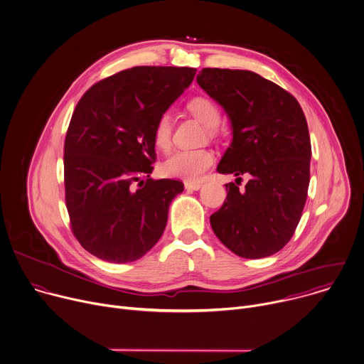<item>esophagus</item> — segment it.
I'll return each mask as SVG.
<instances>
[{"instance_id":"34e87169","label":"esophagus","mask_w":364,"mask_h":364,"mask_svg":"<svg viewBox=\"0 0 364 364\" xmlns=\"http://www.w3.org/2000/svg\"><path fill=\"white\" fill-rule=\"evenodd\" d=\"M200 188H202V183H200V182H189V181L185 182V189H189V191H199Z\"/></svg>"}]
</instances>
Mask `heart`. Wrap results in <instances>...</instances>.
Masks as SVG:
<instances>
[{
    "mask_svg": "<svg viewBox=\"0 0 364 364\" xmlns=\"http://www.w3.org/2000/svg\"><path fill=\"white\" fill-rule=\"evenodd\" d=\"M188 109L206 128L215 129L220 122V111L215 102L208 98L198 97L189 101ZM172 118L169 112L162 114L154 127V144L158 149L165 151L171 145ZM213 154L209 149H179L171 154L161 165L165 176L179 178L189 182L200 179V176L212 166Z\"/></svg>",
    "mask_w": 364,
    "mask_h": 364,
    "instance_id": "heart-1",
    "label": "heart"
}]
</instances>
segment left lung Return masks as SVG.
I'll return each instance as SVG.
<instances>
[{"label":"left lung","instance_id":"1","mask_svg":"<svg viewBox=\"0 0 364 364\" xmlns=\"http://www.w3.org/2000/svg\"><path fill=\"white\" fill-rule=\"evenodd\" d=\"M196 81L232 127L216 171L250 175L242 192L225 185L212 229L240 257L270 256L293 236L307 198L311 146L304 114L293 95L252 71L203 68Z\"/></svg>","mask_w":364,"mask_h":364}]
</instances>
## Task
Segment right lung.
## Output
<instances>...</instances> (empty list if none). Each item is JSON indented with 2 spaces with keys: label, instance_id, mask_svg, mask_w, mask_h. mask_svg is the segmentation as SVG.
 <instances>
[{
  "label": "right lung",
  "instance_id": "add662e5",
  "mask_svg": "<svg viewBox=\"0 0 364 364\" xmlns=\"http://www.w3.org/2000/svg\"><path fill=\"white\" fill-rule=\"evenodd\" d=\"M195 74L188 67H134L80 100L64 146L65 202L73 232L91 255L128 263L161 239L183 183L149 178L154 127Z\"/></svg>",
  "mask_w": 364,
  "mask_h": 364
}]
</instances>
